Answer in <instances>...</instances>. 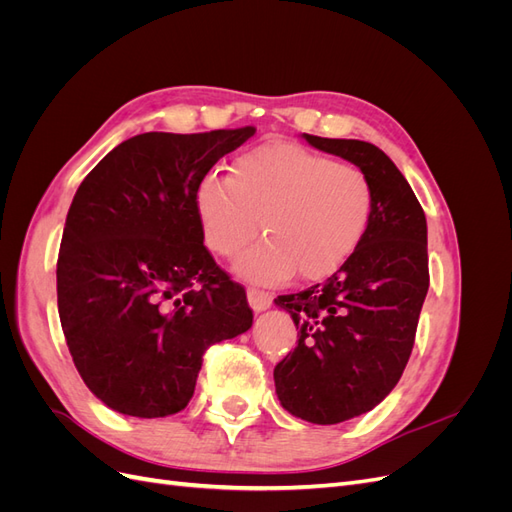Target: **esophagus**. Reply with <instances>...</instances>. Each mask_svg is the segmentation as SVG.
I'll return each mask as SVG.
<instances>
[{
  "mask_svg": "<svg viewBox=\"0 0 512 512\" xmlns=\"http://www.w3.org/2000/svg\"><path fill=\"white\" fill-rule=\"evenodd\" d=\"M247 301H250V307L254 309V312L260 314L271 307L273 294L260 290V288H247Z\"/></svg>",
  "mask_w": 512,
  "mask_h": 512,
  "instance_id": "obj_1",
  "label": "esophagus"
}]
</instances>
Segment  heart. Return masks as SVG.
<instances>
[{"instance_id":"b5f03b06","label":"heart","mask_w":512,"mask_h":512,"mask_svg":"<svg viewBox=\"0 0 512 512\" xmlns=\"http://www.w3.org/2000/svg\"><path fill=\"white\" fill-rule=\"evenodd\" d=\"M196 209L205 243L235 256L260 228L265 239L241 254L235 271L247 280H322L354 254L374 211V188L359 166L342 164L294 143H262L243 151L230 177L207 175Z\"/></svg>"}]
</instances>
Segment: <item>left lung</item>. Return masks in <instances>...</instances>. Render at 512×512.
<instances>
[{
	"instance_id": "1",
	"label": "left lung",
	"mask_w": 512,
	"mask_h": 512,
	"mask_svg": "<svg viewBox=\"0 0 512 512\" xmlns=\"http://www.w3.org/2000/svg\"><path fill=\"white\" fill-rule=\"evenodd\" d=\"M305 141L359 166L374 211L354 254L327 282L282 294L299 344L275 365L280 404L307 423L335 425L374 410L404 374L429 288L427 220L382 149L354 138Z\"/></svg>"
}]
</instances>
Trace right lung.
I'll return each mask as SVG.
<instances>
[{
	"label": "right lung",
	"mask_w": 512,
	"mask_h": 512,
	"mask_svg": "<svg viewBox=\"0 0 512 512\" xmlns=\"http://www.w3.org/2000/svg\"><path fill=\"white\" fill-rule=\"evenodd\" d=\"M254 132L132 136L72 198L57 258L59 320L87 389L119 414L181 412L205 350L252 327L245 288L203 243L196 192Z\"/></svg>",
	"instance_id": "add662e5"
}]
</instances>
